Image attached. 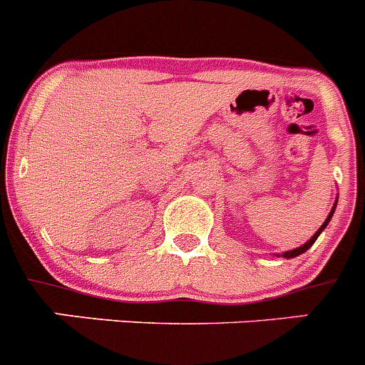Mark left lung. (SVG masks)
Listing matches in <instances>:
<instances>
[{
    "instance_id": "8db88e82",
    "label": "left lung",
    "mask_w": 365,
    "mask_h": 365,
    "mask_svg": "<svg viewBox=\"0 0 365 365\" xmlns=\"http://www.w3.org/2000/svg\"><path fill=\"white\" fill-rule=\"evenodd\" d=\"M334 208H336V206H333V210H331V214L327 215V219H325V222H324V225H322V227H320V230L316 232V234L312 235V237H311V240L307 241V243H305V245H302V247H298V248H294V250H289V252H285V254H283V257H296V256H299V254H303V252H305V250H307V248H311V247H312V243H314V241L318 240V235L322 234V230H324V228L327 227V222L331 221V217H333V214H334Z\"/></svg>"
}]
</instances>
